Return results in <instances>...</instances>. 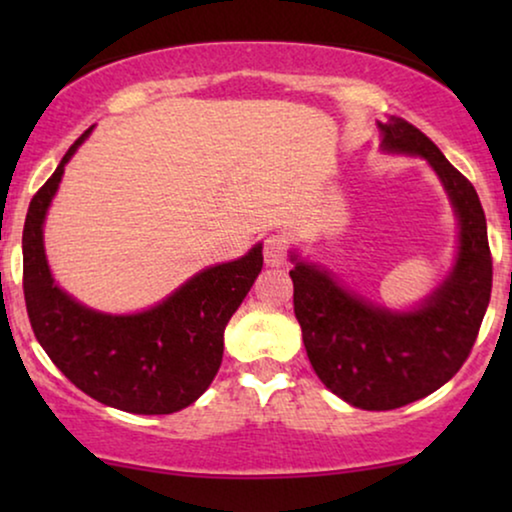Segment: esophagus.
I'll return each mask as SVG.
<instances>
[{
    "mask_svg": "<svg viewBox=\"0 0 512 512\" xmlns=\"http://www.w3.org/2000/svg\"><path fill=\"white\" fill-rule=\"evenodd\" d=\"M286 254H289V240H286V235H270L265 237V244H263V258L265 263L272 265H284L286 261Z\"/></svg>",
    "mask_w": 512,
    "mask_h": 512,
    "instance_id": "obj_1",
    "label": "esophagus"
}]
</instances>
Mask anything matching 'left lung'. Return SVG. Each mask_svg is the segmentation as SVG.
Returning a JSON list of instances; mask_svg holds the SVG:
<instances>
[{"label": "left lung", "instance_id": "8db88e82", "mask_svg": "<svg viewBox=\"0 0 512 512\" xmlns=\"http://www.w3.org/2000/svg\"><path fill=\"white\" fill-rule=\"evenodd\" d=\"M382 151L422 156L443 181L459 219L457 263L408 312H391L342 289L293 254V312L319 380L361 410H394L433 394L471 354L492 296L487 221L471 181L405 118L380 123Z\"/></svg>", "mask_w": 512, "mask_h": 512}]
</instances>
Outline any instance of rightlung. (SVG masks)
<instances>
[{
    "mask_svg": "<svg viewBox=\"0 0 512 512\" xmlns=\"http://www.w3.org/2000/svg\"><path fill=\"white\" fill-rule=\"evenodd\" d=\"M88 135L90 130L69 146L27 209V317L48 359L83 394L135 415H170L198 401L219 373L223 331L263 268V247L198 272L151 310L104 314L76 303L48 270L44 219L65 165Z\"/></svg>",
    "mask_w": 512,
    "mask_h": 512,
    "instance_id": "right-lung-1",
    "label": "right lung"
}]
</instances>
